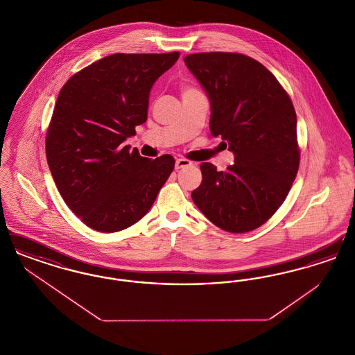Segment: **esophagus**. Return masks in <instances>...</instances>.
I'll return each instance as SVG.
<instances>
[{"mask_svg": "<svg viewBox=\"0 0 355 355\" xmlns=\"http://www.w3.org/2000/svg\"><path fill=\"white\" fill-rule=\"evenodd\" d=\"M190 165H193L190 161H187L185 158H178L177 161H175V169H184V168H187V166H190Z\"/></svg>", "mask_w": 355, "mask_h": 355, "instance_id": "obj_1", "label": "esophagus"}]
</instances>
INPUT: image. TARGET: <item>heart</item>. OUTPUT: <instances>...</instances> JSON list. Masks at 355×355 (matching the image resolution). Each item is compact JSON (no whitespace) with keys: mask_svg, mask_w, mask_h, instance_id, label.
I'll use <instances>...</instances> for the list:
<instances>
[{"mask_svg":"<svg viewBox=\"0 0 355 355\" xmlns=\"http://www.w3.org/2000/svg\"><path fill=\"white\" fill-rule=\"evenodd\" d=\"M190 90H193V89H187V90H185V92H184V93H186V92H190Z\"/></svg>","mask_w":355,"mask_h":355,"instance_id":"obj_1","label":"heart"}]
</instances>
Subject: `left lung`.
<instances>
[{"instance_id": "8db88e82", "label": "left lung", "mask_w": 355, "mask_h": 355, "mask_svg": "<svg viewBox=\"0 0 355 355\" xmlns=\"http://www.w3.org/2000/svg\"><path fill=\"white\" fill-rule=\"evenodd\" d=\"M184 61L210 102L211 135H220L234 154L226 171L201 164L202 182L191 198L222 230H254L284 203L298 171L293 102L270 71L248 55L214 51Z\"/></svg>"}]
</instances>
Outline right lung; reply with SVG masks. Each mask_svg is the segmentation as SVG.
I'll return each instance as SVG.
<instances>
[{"instance_id":"right-lung-1","label":"right lung","mask_w":355,"mask_h":355,"mask_svg":"<svg viewBox=\"0 0 355 355\" xmlns=\"http://www.w3.org/2000/svg\"><path fill=\"white\" fill-rule=\"evenodd\" d=\"M180 53L107 55L61 89L46 135L51 177L86 226L114 233L141 220L174 169V158L141 157L123 142L148 119L150 90Z\"/></svg>"}]
</instances>
